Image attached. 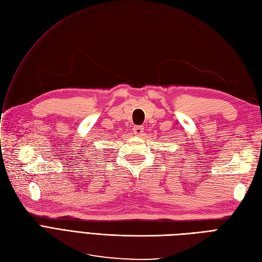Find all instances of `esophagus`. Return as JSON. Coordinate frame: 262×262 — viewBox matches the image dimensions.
Segmentation results:
<instances>
[{
	"label": "esophagus",
	"instance_id": "1",
	"mask_svg": "<svg viewBox=\"0 0 262 262\" xmlns=\"http://www.w3.org/2000/svg\"><path fill=\"white\" fill-rule=\"evenodd\" d=\"M143 131H144V129H143V126H142V125H136L133 128V133L138 137L142 136V134H143Z\"/></svg>",
	"mask_w": 262,
	"mask_h": 262
}]
</instances>
